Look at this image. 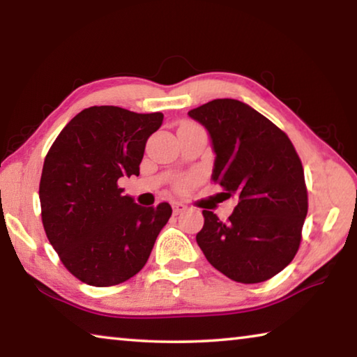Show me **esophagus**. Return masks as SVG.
<instances>
[{"mask_svg":"<svg viewBox=\"0 0 357 357\" xmlns=\"http://www.w3.org/2000/svg\"><path fill=\"white\" fill-rule=\"evenodd\" d=\"M172 208H173L174 214H179V213H183V211H185V209H188V206H185L184 203H179V202H173Z\"/></svg>","mask_w":357,"mask_h":357,"instance_id":"esophagus-1","label":"esophagus"}]
</instances>
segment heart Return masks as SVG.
Wrapping results in <instances>:
<instances>
[{
  "mask_svg": "<svg viewBox=\"0 0 357 357\" xmlns=\"http://www.w3.org/2000/svg\"><path fill=\"white\" fill-rule=\"evenodd\" d=\"M189 123H190V122H185L184 126H189ZM194 179H195L194 176H185V178H183V179H179L178 183H176V189H178V190H185L192 183H194Z\"/></svg>",
  "mask_w": 357,
  "mask_h": 357,
  "instance_id": "b5f03b06",
  "label": "heart"
}]
</instances>
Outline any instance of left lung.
Segmentation results:
<instances>
[{
  "instance_id": "8db88e82",
  "label": "left lung",
  "mask_w": 357,
  "mask_h": 357,
  "mask_svg": "<svg viewBox=\"0 0 357 357\" xmlns=\"http://www.w3.org/2000/svg\"><path fill=\"white\" fill-rule=\"evenodd\" d=\"M208 130L216 152L213 181L238 203L222 222L203 209L197 243L227 278L254 284L291 264L308 213L303 167L281 128L246 103L213 100L189 111Z\"/></svg>"
}]
</instances>
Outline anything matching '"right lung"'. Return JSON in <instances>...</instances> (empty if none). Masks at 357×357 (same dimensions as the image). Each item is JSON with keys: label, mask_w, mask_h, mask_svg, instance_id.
Returning a JSON list of instances; mask_svg holds the SVG:
<instances>
[{"label": "right lung", "mask_w": 357, "mask_h": 357, "mask_svg": "<svg viewBox=\"0 0 357 357\" xmlns=\"http://www.w3.org/2000/svg\"><path fill=\"white\" fill-rule=\"evenodd\" d=\"M162 121V112L92 106L50 146L39 183L43 225L61 264L86 284L116 286L137 275L172 216L168 203L139 206L117 184L138 176Z\"/></svg>", "instance_id": "add662e5"}]
</instances>
